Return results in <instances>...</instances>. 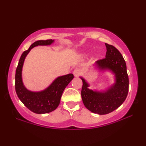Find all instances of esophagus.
Here are the masks:
<instances>
[{
    "instance_id": "1",
    "label": "esophagus",
    "mask_w": 146,
    "mask_h": 146,
    "mask_svg": "<svg viewBox=\"0 0 146 146\" xmlns=\"http://www.w3.org/2000/svg\"><path fill=\"white\" fill-rule=\"evenodd\" d=\"M73 74L74 75V76L76 77L80 75L81 74V70L80 68H76L73 71Z\"/></svg>"
}]
</instances>
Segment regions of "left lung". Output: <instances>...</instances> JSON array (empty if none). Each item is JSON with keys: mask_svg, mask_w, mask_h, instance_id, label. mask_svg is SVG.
<instances>
[{"mask_svg": "<svg viewBox=\"0 0 146 146\" xmlns=\"http://www.w3.org/2000/svg\"><path fill=\"white\" fill-rule=\"evenodd\" d=\"M105 58L96 62L100 70L111 71L115 76V83L106 91H94L88 88L89 84L82 77V99L85 107L92 112L100 115L107 114L122 104L126 98L129 88V78L126 64L118 50L112 45L105 44Z\"/></svg>", "mask_w": 146, "mask_h": 146, "instance_id": "8db88e82", "label": "left lung"}]
</instances>
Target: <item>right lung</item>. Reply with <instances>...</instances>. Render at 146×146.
Here are the masks:
<instances>
[{"label": "right lung", "instance_id": "right-lung-1", "mask_svg": "<svg viewBox=\"0 0 146 146\" xmlns=\"http://www.w3.org/2000/svg\"><path fill=\"white\" fill-rule=\"evenodd\" d=\"M54 40H38L32 44L27 50L22 54L16 70L15 90L19 98L27 108L34 113H46L57 108L60 102L63 91L74 78L72 74L62 76L56 78L47 88L40 92L30 91L24 86L22 70L25 58L32 48L37 46H48L54 42Z\"/></svg>", "mask_w": 146, "mask_h": 146}]
</instances>
